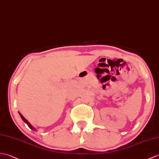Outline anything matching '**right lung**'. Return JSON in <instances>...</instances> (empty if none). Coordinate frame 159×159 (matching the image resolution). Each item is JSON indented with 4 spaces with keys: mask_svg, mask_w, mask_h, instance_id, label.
I'll use <instances>...</instances> for the list:
<instances>
[{
    "mask_svg": "<svg viewBox=\"0 0 159 159\" xmlns=\"http://www.w3.org/2000/svg\"><path fill=\"white\" fill-rule=\"evenodd\" d=\"M19 114H20V116H21V119L22 120H23L24 121V123H26L27 125H28V126L30 127V128L31 129H32V130H34V131H36V129L34 127H33L32 126V125L30 124V123H29V122L26 120V119H25V118L23 116V115H22V114L20 113V112H19Z\"/></svg>",
    "mask_w": 159,
    "mask_h": 159,
    "instance_id": "right-lung-1",
    "label": "right lung"
}]
</instances>
